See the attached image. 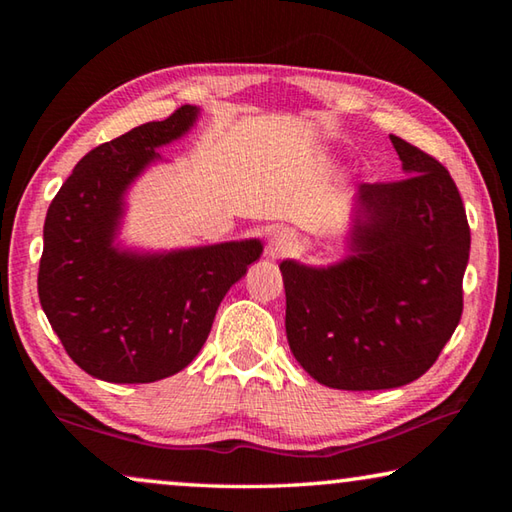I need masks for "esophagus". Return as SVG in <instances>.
<instances>
[{
  "mask_svg": "<svg viewBox=\"0 0 512 512\" xmlns=\"http://www.w3.org/2000/svg\"><path fill=\"white\" fill-rule=\"evenodd\" d=\"M296 246V235L289 228H280L268 241V255L277 257V255H284L289 253V250Z\"/></svg>",
  "mask_w": 512,
  "mask_h": 512,
  "instance_id": "obj_1",
  "label": "esophagus"
}]
</instances>
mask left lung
Returning <instances> with one entry per match:
<instances>
[{
  "label": "left lung",
  "instance_id": "obj_1",
  "mask_svg": "<svg viewBox=\"0 0 512 512\" xmlns=\"http://www.w3.org/2000/svg\"><path fill=\"white\" fill-rule=\"evenodd\" d=\"M406 178L359 185L345 257L280 264L293 357L318 384L384 391L427 372L463 314L470 225L449 171L391 135Z\"/></svg>",
  "mask_w": 512,
  "mask_h": 512
}]
</instances>
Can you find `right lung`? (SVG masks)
Returning <instances> with one entry per match:
<instances>
[{
	"label": "right lung",
	"mask_w": 512,
	"mask_h": 512,
	"mask_svg": "<svg viewBox=\"0 0 512 512\" xmlns=\"http://www.w3.org/2000/svg\"><path fill=\"white\" fill-rule=\"evenodd\" d=\"M198 115L183 106L92 149L47 210L40 305L72 361L97 379L149 384L187 368L225 293L264 250L259 239L160 253L121 246L128 189Z\"/></svg>",
	"instance_id": "right-lung-1"
}]
</instances>
